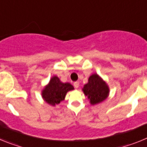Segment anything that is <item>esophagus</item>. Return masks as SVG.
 <instances>
[{
  "mask_svg": "<svg viewBox=\"0 0 147 147\" xmlns=\"http://www.w3.org/2000/svg\"><path fill=\"white\" fill-rule=\"evenodd\" d=\"M74 86L76 88H78L79 86H80V82H75L74 83Z\"/></svg>",
  "mask_w": 147,
  "mask_h": 147,
  "instance_id": "1",
  "label": "esophagus"
}]
</instances>
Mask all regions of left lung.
<instances>
[{"mask_svg":"<svg viewBox=\"0 0 147 147\" xmlns=\"http://www.w3.org/2000/svg\"><path fill=\"white\" fill-rule=\"evenodd\" d=\"M82 90L91 105L102 102L107 98L109 93L107 84L96 74L90 76L88 82L85 85Z\"/></svg>","mask_w":147,"mask_h":147,"instance_id":"8db88e82","label":"left lung"}]
</instances>
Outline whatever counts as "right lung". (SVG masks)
<instances>
[{"label": "right lung", "instance_id": "right-lung-1", "mask_svg": "<svg viewBox=\"0 0 147 147\" xmlns=\"http://www.w3.org/2000/svg\"><path fill=\"white\" fill-rule=\"evenodd\" d=\"M72 90L74 87L70 83H62L57 76H54L42 90V96L48 104L54 106L63 101L67 92Z\"/></svg>", "mask_w": 147, "mask_h": 147}]
</instances>
